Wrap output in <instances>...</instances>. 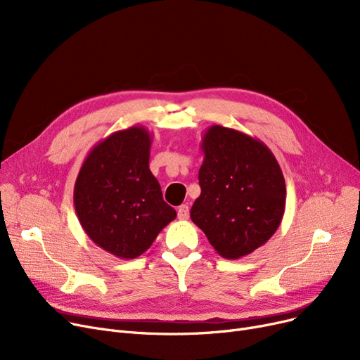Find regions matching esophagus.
I'll return each mask as SVG.
<instances>
[{"label": "esophagus", "instance_id": "1", "mask_svg": "<svg viewBox=\"0 0 360 360\" xmlns=\"http://www.w3.org/2000/svg\"><path fill=\"white\" fill-rule=\"evenodd\" d=\"M178 217L181 220H186L188 217H190V207H188L186 204H182L178 207Z\"/></svg>", "mask_w": 360, "mask_h": 360}]
</instances>
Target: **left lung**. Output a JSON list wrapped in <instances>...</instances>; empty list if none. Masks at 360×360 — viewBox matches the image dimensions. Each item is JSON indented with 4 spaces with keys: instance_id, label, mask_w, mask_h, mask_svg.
<instances>
[{
    "instance_id": "8db88e82",
    "label": "left lung",
    "mask_w": 360,
    "mask_h": 360,
    "mask_svg": "<svg viewBox=\"0 0 360 360\" xmlns=\"http://www.w3.org/2000/svg\"><path fill=\"white\" fill-rule=\"evenodd\" d=\"M201 148V194L191 220L219 255L242 258L278 229L286 209L285 176L271 150L240 131L212 125Z\"/></svg>"
}]
</instances>
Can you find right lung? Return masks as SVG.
<instances>
[{"label": "right lung", "instance_id": "obj_1", "mask_svg": "<svg viewBox=\"0 0 360 360\" xmlns=\"http://www.w3.org/2000/svg\"><path fill=\"white\" fill-rule=\"evenodd\" d=\"M151 134L129 127L99 141L74 185V207L86 235L118 258H137L176 217L150 172Z\"/></svg>", "mask_w": 360, "mask_h": 360}]
</instances>
